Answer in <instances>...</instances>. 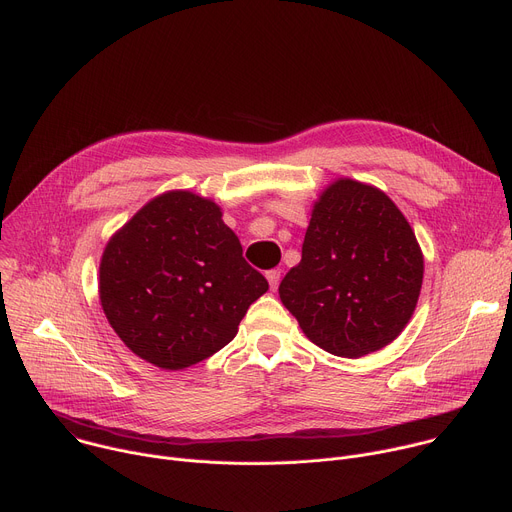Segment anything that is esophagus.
Here are the masks:
<instances>
[{
	"label": "esophagus",
	"instance_id": "obj_1",
	"mask_svg": "<svg viewBox=\"0 0 512 512\" xmlns=\"http://www.w3.org/2000/svg\"><path fill=\"white\" fill-rule=\"evenodd\" d=\"M266 281H268V285H270V289L274 291L279 287V281H281V270H268L266 272Z\"/></svg>",
	"mask_w": 512,
	"mask_h": 512
}]
</instances>
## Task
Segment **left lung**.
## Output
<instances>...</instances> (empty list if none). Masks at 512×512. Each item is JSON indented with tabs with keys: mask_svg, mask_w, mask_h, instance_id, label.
<instances>
[{
	"mask_svg": "<svg viewBox=\"0 0 512 512\" xmlns=\"http://www.w3.org/2000/svg\"><path fill=\"white\" fill-rule=\"evenodd\" d=\"M422 277L420 244L396 203L377 186L338 178L313 203L301 262L279 295L313 344L357 359L402 334Z\"/></svg>",
	"mask_w": 512,
	"mask_h": 512,
	"instance_id": "1",
	"label": "left lung"
}]
</instances>
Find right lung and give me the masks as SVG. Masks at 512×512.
<instances>
[{
    "mask_svg": "<svg viewBox=\"0 0 512 512\" xmlns=\"http://www.w3.org/2000/svg\"><path fill=\"white\" fill-rule=\"evenodd\" d=\"M221 217L215 201L168 190L108 240L100 305L139 359L166 371L201 363L233 340L248 307L268 291Z\"/></svg>",
    "mask_w": 512,
    "mask_h": 512,
    "instance_id": "right-lung-1",
    "label": "right lung"
}]
</instances>
